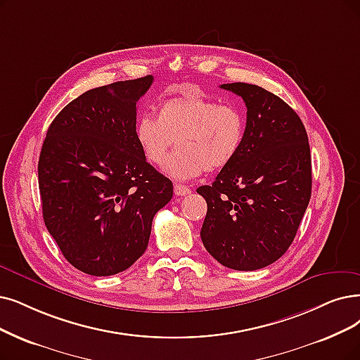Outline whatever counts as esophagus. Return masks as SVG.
Wrapping results in <instances>:
<instances>
[{
	"label": "esophagus",
	"mask_w": 360,
	"mask_h": 360,
	"mask_svg": "<svg viewBox=\"0 0 360 360\" xmlns=\"http://www.w3.org/2000/svg\"><path fill=\"white\" fill-rule=\"evenodd\" d=\"M174 192H176L177 196H186V195L191 193V189L188 188V186L176 183V184H174Z\"/></svg>",
	"instance_id": "1"
}]
</instances>
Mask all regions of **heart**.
Wrapping results in <instances>:
<instances>
[{
    "label": "heart",
    "instance_id": "heart-1",
    "mask_svg": "<svg viewBox=\"0 0 360 360\" xmlns=\"http://www.w3.org/2000/svg\"><path fill=\"white\" fill-rule=\"evenodd\" d=\"M247 134V117L233 105H220L200 93H184L160 103L156 118L143 115L134 136L145 160L161 167L177 140L165 171L188 180L207 169H221L239 155Z\"/></svg>",
    "mask_w": 360,
    "mask_h": 360
}]
</instances>
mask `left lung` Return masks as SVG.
Returning <instances> with one entry per match:
<instances>
[{
  "instance_id": "1",
  "label": "left lung",
  "mask_w": 360,
  "mask_h": 360,
  "mask_svg": "<svg viewBox=\"0 0 360 360\" xmlns=\"http://www.w3.org/2000/svg\"><path fill=\"white\" fill-rule=\"evenodd\" d=\"M220 87L245 102L247 134L233 162L196 191L208 207L200 239L220 264L257 270L290 248L309 205V139L298 115L278 96L245 82Z\"/></svg>"
}]
</instances>
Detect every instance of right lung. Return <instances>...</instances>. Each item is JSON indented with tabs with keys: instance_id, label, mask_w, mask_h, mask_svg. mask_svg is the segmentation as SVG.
<instances>
[{
	"instance_id": "add662e5",
	"label": "right lung",
	"mask_w": 360,
	"mask_h": 360,
	"mask_svg": "<svg viewBox=\"0 0 360 360\" xmlns=\"http://www.w3.org/2000/svg\"><path fill=\"white\" fill-rule=\"evenodd\" d=\"M152 75L85 91L49 127L38 162L42 217L66 260L93 276L127 270L146 251L172 183L143 156L136 103Z\"/></svg>"
}]
</instances>
